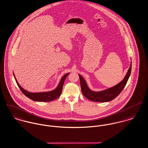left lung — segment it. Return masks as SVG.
Listing matches in <instances>:
<instances>
[{
    "mask_svg": "<svg viewBox=\"0 0 148 148\" xmlns=\"http://www.w3.org/2000/svg\"><path fill=\"white\" fill-rule=\"evenodd\" d=\"M131 68L132 62L131 61L130 66L123 79L113 87L100 91H92L88 86L86 81L83 77L79 74L81 90L83 95L88 100L95 102H108L113 100L125 88L130 76Z\"/></svg>",
    "mask_w": 148,
    "mask_h": 148,
    "instance_id": "8db88e82",
    "label": "left lung"
}]
</instances>
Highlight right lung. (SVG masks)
Here are the masks:
<instances>
[{"instance_id":"1","label":"right lung","mask_w":148,"mask_h":148,"mask_svg":"<svg viewBox=\"0 0 148 148\" xmlns=\"http://www.w3.org/2000/svg\"><path fill=\"white\" fill-rule=\"evenodd\" d=\"M69 74H70V73L66 74L61 78L56 88H55L54 90H53L52 91L41 92H29V91L25 90L23 87H21L20 86V84L18 83V81L16 78L14 73H13V75H14V79L16 80V82L18 87L20 88L21 91L23 92V93L26 97H27L30 99L35 101L49 102V101H52L54 100H56L61 95L62 90V87H63L64 81Z\"/></svg>"}]
</instances>
